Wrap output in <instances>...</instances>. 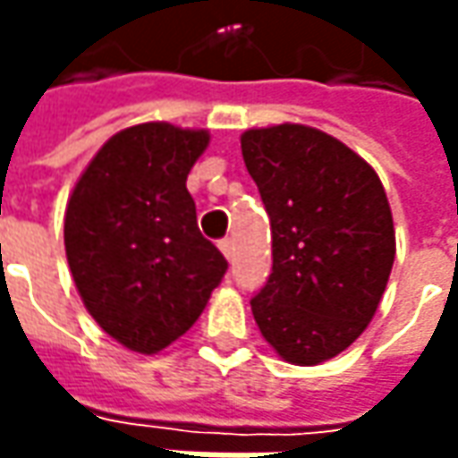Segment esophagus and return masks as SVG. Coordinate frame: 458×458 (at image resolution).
Listing matches in <instances>:
<instances>
[{
	"label": "esophagus",
	"mask_w": 458,
	"mask_h": 458,
	"mask_svg": "<svg viewBox=\"0 0 458 458\" xmlns=\"http://www.w3.org/2000/svg\"><path fill=\"white\" fill-rule=\"evenodd\" d=\"M219 250L224 252V257H226V259H232V257H234V242H232V239H221Z\"/></svg>",
	"instance_id": "34e87169"
}]
</instances>
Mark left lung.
Segmentation results:
<instances>
[{"instance_id": "obj_1", "label": "left lung", "mask_w": 458, "mask_h": 458, "mask_svg": "<svg viewBox=\"0 0 458 458\" xmlns=\"http://www.w3.org/2000/svg\"><path fill=\"white\" fill-rule=\"evenodd\" d=\"M273 229V273L252 303L275 352L310 367L342 354L372 321L395 259L377 173L336 137L277 124L242 134Z\"/></svg>"}]
</instances>
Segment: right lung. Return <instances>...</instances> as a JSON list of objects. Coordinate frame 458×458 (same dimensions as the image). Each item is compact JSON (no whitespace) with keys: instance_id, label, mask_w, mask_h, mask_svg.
I'll list each match as a JSON object with an SVG mask.
<instances>
[{"instance_id":"right-lung-1","label":"right lung","mask_w":458,"mask_h":458,"mask_svg":"<svg viewBox=\"0 0 458 458\" xmlns=\"http://www.w3.org/2000/svg\"><path fill=\"white\" fill-rule=\"evenodd\" d=\"M206 145L208 132L165 122L122 130L68 199L65 257L83 306L140 354L183 336L229 267L185 188Z\"/></svg>"}]
</instances>
